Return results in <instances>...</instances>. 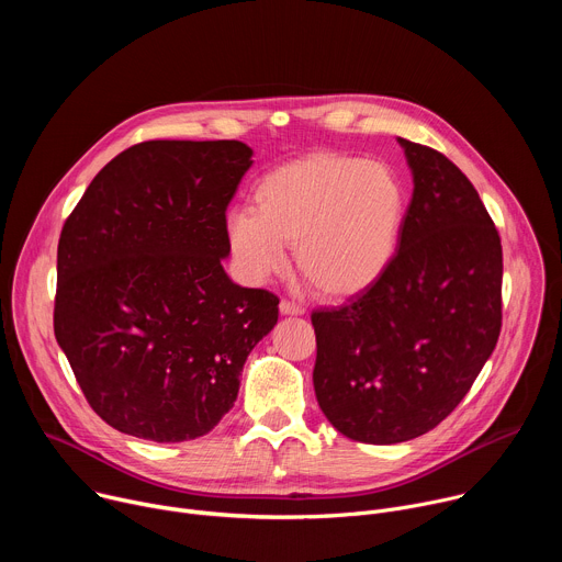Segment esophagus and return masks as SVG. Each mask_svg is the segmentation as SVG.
Here are the masks:
<instances>
[{"instance_id":"34e87169","label":"esophagus","mask_w":562,"mask_h":562,"mask_svg":"<svg viewBox=\"0 0 562 562\" xmlns=\"http://www.w3.org/2000/svg\"><path fill=\"white\" fill-rule=\"evenodd\" d=\"M280 313L282 315H304V308L293 304V302H289V300H282L280 302Z\"/></svg>"}]
</instances>
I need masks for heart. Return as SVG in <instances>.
Segmentation results:
<instances>
[{
    "label": "heart",
    "mask_w": 562,
    "mask_h": 562,
    "mask_svg": "<svg viewBox=\"0 0 562 562\" xmlns=\"http://www.w3.org/2000/svg\"><path fill=\"white\" fill-rule=\"evenodd\" d=\"M256 209L228 213V249L251 280L286 267V245L308 284L353 297L391 267L407 217V191L393 169L360 157L313 153L269 171Z\"/></svg>",
    "instance_id": "heart-1"
}]
</instances>
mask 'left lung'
Listing matches in <instances>:
<instances>
[{"mask_svg":"<svg viewBox=\"0 0 562 562\" xmlns=\"http://www.w3.org/2000/svg\"><path fill=\"white\" fill-rule=\"evenodd\" d=\"M397 144L414 195L391 267L349 304L311 315L317 405L367 445L438 427L494 353L503 319V247L483 200L442 153Z\"/></svg>","mask_w":562,"mask_h":562,"instance_id":"8db88e82","label":"left lung"}]
</instances>
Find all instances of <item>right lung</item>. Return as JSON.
Masks as SVG:
<instances>
[{"label": "right lung", "mask_w": 562, "mask_h": 562, "mask_svg": "<svg viewBox=\"0 0 562 562\" xmlns=\"http://www.w3.org/2000/svg\"><path fill=\"white\" fill-rule=\"evenodd\" d=\"M237 139H150L120 153L66 220L55 338L89 405L153 442L209 434L233 407L280 300L235 284L226 206L254 165Z\"/></svg>", "instance_id": "right-lung-1"}]
</instances>
